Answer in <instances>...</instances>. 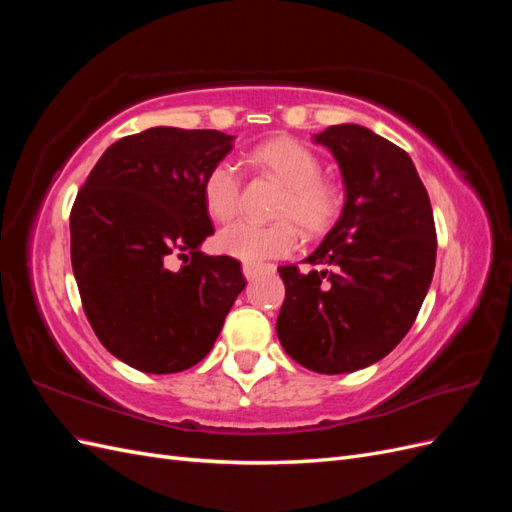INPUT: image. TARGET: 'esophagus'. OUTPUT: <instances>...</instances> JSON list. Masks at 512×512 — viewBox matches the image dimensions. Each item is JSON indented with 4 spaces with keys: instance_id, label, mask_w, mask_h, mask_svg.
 Wrapping results in <instances>:
<instances>
[{
    "instance_id": "1",
    "label": "esophagus",
    "mask_w": 512,
    "mask_h": 512,
    "mask_svg": "<svg viewBox=\"0 0 512 512\" xmlns=\"http://www.w3.org/2000/svg\"><path fill=\"white\" fill-rule=\"evenodd\" d=\"M273 267L271 265H262V262H245L243 265V275L247 280H254L260 273H271Z\"/></svg>"
}]
</instances>
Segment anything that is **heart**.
I'll return each instance as SVG.
<instances>
[{
    "label": "heart",
    "instance_id": "obj_1",
    "mask_svg": "<svg viewBox=\"0 0 512 512\" xmlns=\"http://www.w3.org/2000/svg\"><path fill=\"white\" fill-rule=\"evenodd\" d=\"M252 162L271 170L286 183L277 222L235 220L218 232L220 252L245 262L284 258L301 241L297 220L309 232L327 228L339 211V190L322 179V164L316 153L294 138H275L252 151ZM243 173L239 162L222 158L203 177V200L211 218L228 220L241 207Z\"/></svg>",
    "mask_w": 512,
    "mask_h": 512
}]
</instances>
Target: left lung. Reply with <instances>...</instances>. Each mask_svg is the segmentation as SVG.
Returning <instances> with one entry per match:
<instances>
[{
	"label": "left lung",
	"instance_id": "8db88e82",
	"mask_svg": "<svg viewBox=\"0 0 512 512\" xmlns=\"http://www.w3.org/2000/svg\"><path fill=\"white\" fill-rule=\"evenodd\" d=\"M342 168L346 203L305 258L322 271L280 267L286 299L277 337L299 365L348 374L380 361L414 324L436 267L429 194L408 153L342 123L316 134Z\"/></svg>",
	"mask_w": 512,
	"mask_h": 512
}]
</instances>
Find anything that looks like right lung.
<instances>
[{"instance_id": "right-lung-1", "label": "right lung", "mask_w": 512, "mask_h": 512, "mask_svg": "<svg viewBox=\"0 0 512 512\" xmlns=\"http://www.w3.org/2000/svg\"><path fill=\"white\" fill-rule=\"evenodd\" d=\"M230 149L218 130L149 128L108 147L76 194L70 258L85 316L108 352L145 374L203 361L245 288L239 260L198 250L213 235L203 177Z\"/></svg>"}]
</instances>
